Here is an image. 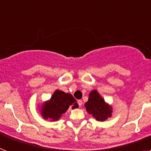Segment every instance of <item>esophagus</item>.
<instances>
[{
  "mask_svg": "<svg viewBox=\"0 0 151 151\" xmlns=\"http://www.w3.org/2000/svg\"><path fill=\"white\" fill-rule=\"evenodd\" d=\"M78 106H82V101H81V100H78Z\"/></svg>",
  "mask_w": 151,
  "mask_h": 151,
  "instance_id": "34e87169",
  "label": "esophagus"
}]
</instances>
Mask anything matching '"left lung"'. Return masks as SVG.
Wrapping results in <instances>:
<instances>
[{
  "mask_svg": "<svg viewBox=\"0 0 151 151\" xmlns=\"http://www.w3.org/2000/svg\"><path fill=\"white\" fill-rule=\"evenodd\" d=\"M85 106L88 113L93 115L98 121H104L108 117L111 116V107L106 104L95 90L90 93L88 101L85 103Z\"/></svg>",
  "mask_w": 151,
  "mask_h": 151,
  "instance_id": "left-lung-1",
  "label": "left lung"
}]
</instances>
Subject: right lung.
Returning a JSON list of instances; mask_svg holds the SVG:
<instances>
[{
    "label": "right lung",
    "instance_id": "obj_1",
    "mask_svg": "<svg viewBox=\"0 0 151 151\" xmlns=\"http://www.w3.org/2000/svg\"><path fill=\"white\" fill-rule=\"evenodd\" d=\"M69 106H72L73 109L78 107L76 100L70 94L57 90L50 101L45 104L41 113L44 118L57 120L62 114L66 113Z\"/></svg>",
    "mask_w": 151,
    "mask_h": 151
}]
</instances>
